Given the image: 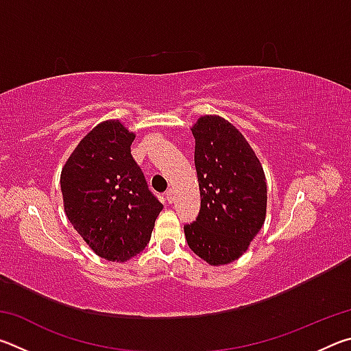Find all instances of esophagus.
I'll use <instances>...</instances> for the list:
<instances>
[{
  "instance_id": "esophagus-1",
  "label": "esophagus",
  "mask_w": 351,
  "mask_h": 351,
  "mask_svg": "<svg viewBox=\"0 0 351 351\" xmlns=\"http://www.w3.org/2000/svg\"><path fill=\"white\" fill-rule=\"evenodd\" d=\"M165 199L169 201V203H173L175 201V192L171 189H169L167 192H165Z\"/></svg>"
}]
</instances>
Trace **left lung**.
<instances>
[{
  "label": "left lung",
  "instance_id": "8db88e82",
  "mask_svg": "<svg viewBox=\"0 0 351 351\" xmlns=\"http://www.w3.org/2000/svg\"><path fill=\"white\" fill-rule=\"evenodd\" d=\"M201 209L184 226L189 247L210 266L239 260L266 218L268 189L261 162L245 136L217 114L192 125Z\"/></svg>",
  "mask_w": 351,
  "mask_h": 351
}]
</instances>
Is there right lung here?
<instances>
[{"instance_id": "add662e5", "label": "right lung", "mask_w": 351, "mask_h": 351, "mask_svg": "<svg viewBox=\"0 0 351 351\" xmlns=\"http://www.w3.org/2000/svg\"><path fill=\"white\" fill-rule=\"evenodd\" d=\"M136 134L117 119L100 122L66 159L64 213L99 257L122 263L144 251L162 204L132 156Z\"/></svg>"}]
</instances>
